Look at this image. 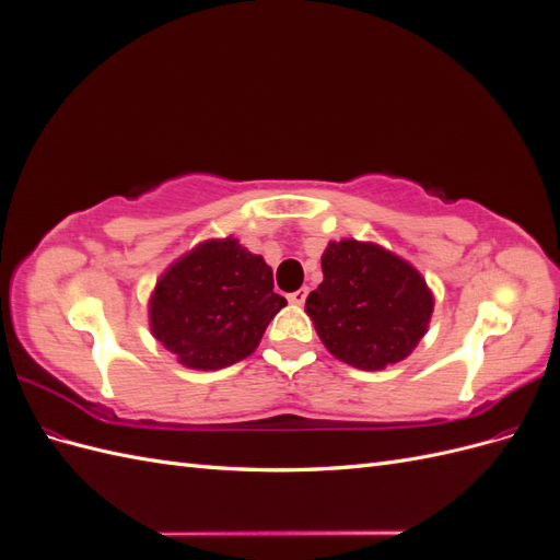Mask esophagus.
I'll return each mask as SVG.
<instances>
[{"instance_id": "obj_1", "label": "esophagus", "mask_w": 560, "mask_h": 560, "mask_svg": "<svg viewBox=\"0 0 560 560\" xmlns=\"http://www.w3.org/2000/svg\"><path fill=\"white\" fill-rule=\"evenodd\" d=\"M306 299H308L306 287H301V290H296V292H292L290 296H287V301H290L292 306H303V303H306Z\"/></svg>"}]
</instances>
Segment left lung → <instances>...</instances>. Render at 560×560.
I'll return each mask as SVG.
<instances>
[{"instance_id": "obj_1", "label": "left lung", "mask_w": 560, "mask_h": 560, "mask_svg": "<svg viewBox=\"0 0 560 560\" xmlns=\"http://www.w3.org/2000/svg\"><path fill=\"white\" fill-rule=\"evenodd\" d=\"M306 311L319 341L354 369L381 371L409 358L428 334L434 296L420 270L376 243L331 241Z\"/></svg>"}]
</instances>
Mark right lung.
<instances>
[{"mask_svg":"<svg viewBox=\"0 0 560 560\" xmlns=\"http://www.w3.org/2000/svg\"><path fill=\"white\" fill-rule=\"evenodd\" d=\"M284 306L261 254L229 235L198 243L163 270L149 327L182 366L214 371L249 358Z\"/></svg>","mask_w":560,"mask_h":560,"instance_id":"add662e5","label":"right lung"}]
</instances>
